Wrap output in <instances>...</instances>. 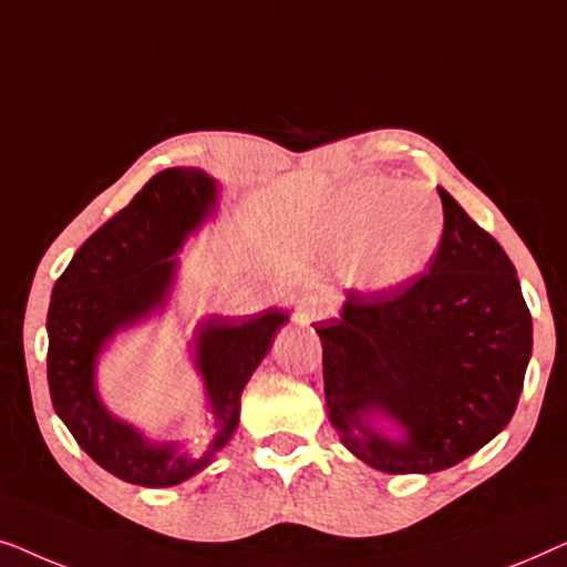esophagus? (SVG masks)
Wrapping results in <instances>:
<instances>
[{"mask_svg": "<svg viewBox=\"0 0 567 567\" xmlns=\"http://www.w3.org/2000/svg\"><path fill=\"white\" fill-rule=\"evenodd\" d=\"M324 315H328V312H324L322 299L315 297V293H307V297H301L297 301V317L301 322H307V324L317 322V320H322Z\"/></svg>", "mask_w": 567, "mask_h": 567, "instance_id": "obj_1", "label": "esophagus"}]
</instances>
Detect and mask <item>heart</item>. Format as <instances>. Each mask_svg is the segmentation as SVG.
<instances>
[{"instance_id":"obj_1","label":"heart","mask_w":567,"mask_h":567,"mask_svg":"<svg viewBox=\"0 0 567 567\" xmlns=\"http://www.w3.org/2000/svg\"><path fill=\"white\" fill-rule=\"evenodd\" d=\"M444 214L421 183L369 177L332 198L312 227V245L355 289L386 293L417 281L436 258Z\"/></svg>"}]
</instances>
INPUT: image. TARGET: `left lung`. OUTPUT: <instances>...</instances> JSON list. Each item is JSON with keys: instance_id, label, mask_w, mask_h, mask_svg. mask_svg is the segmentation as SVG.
<instances>
[{"instance_id": "1", "label": "left lung", "mask_w": 567, "mask_h": 567, "mask_svg": "<svg viewBox=\"0 0 567 567\" xmlns=\"http://www.w3.org/2000/svg\"><path fill=\"white\" fill-rule=\"evenodd\" d=\"M444 235L405 289L348 291L322 340L328 417L348 452L386 475L454 467L506 429L532 355V315L503 247L439 188ZM377 414L400 440L370 425Z\"/></svg>"}]
</instances>
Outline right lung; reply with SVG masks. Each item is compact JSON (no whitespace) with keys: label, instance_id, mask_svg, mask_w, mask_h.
<instances>
[{"label":"right lung","instance_id":"obj_1","mask_svg":"<svg viewBox=\"0 0 567 567\" xmlns=\"http://www.w3.org/2000/svg\"><path fill=\"white\" fill-rule=\"evenodd\" d=\"M219 185L196 167L154 175L134 200L74 252L51 293L49 390L56 415L84 452L111 475L144 487L181 485L208 467L239 423V398L289 315H212L193 338V363L206 386L214 439L204 456L177 441L144 439L107 413L97 394V355L118 330L167 305L177 258L190 231L214 214Z\"/></svg>","mask_w":567,"mask_h":567}]
</instances>
